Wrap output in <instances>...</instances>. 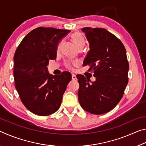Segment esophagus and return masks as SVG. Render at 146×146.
Instances as JSON below:
<instances>
[{"mask_svg":"<svg viewBox=\"0 0 146 146\" xmlns=\"http://www.w3.org/2000/svg\"><path fill=\"white\" fill-rule=\"evenodd\" d=\"M72 80H77V78H76V75H74V74H73V75H72Z\"/></svg>","mask_w":146,"mask_h":146,"instance_id":"1","label":"esophagus"}]
</instances>
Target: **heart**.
Returning a JSON list of instances; mask_svg holds the SVG:
<instances>
[{
    "label": "heart",
    "instance_id": "obj_1",
    "mask_svg": "<svg viewBox=\"0 0 146 146\" xmlns=\"http://www.w3.org/2000/svg\"><path fill=\"white\" fill-rule=\"evenodd\" d=\"M72 39L74 42L76 44L78 49H82L86 45V40L84 36L80 33H75L72 35ZM60 47V44L58 46V50H59ZM67 67L70 68L71 64L70 63L67 64Z\"/></svg>",
    "mask_w": 146,
    "mask_h": 146
}]
</instances>
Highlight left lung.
I'll return each instance as SVG.
<instances>
[{
	"label": "left lung",
	"mask_w": 146,
	"mask_h": 146,
	"mask_svg": "<svg viewBox=\"0 0 146 146\" xmlns=\"http://www.w3.org/2000/svg\"><path fill=\"white\" fill-rule=\"evenodd\" d=\"M90 44L83 66L90 65L96 78L76 75L79 103L86 111L102 115L112 110L122 98L128 83L129 64L125 47L114 35L104 28L81 29Z\"/></svg>",
	"instance_id": "8db88e82"
}]
</instances>
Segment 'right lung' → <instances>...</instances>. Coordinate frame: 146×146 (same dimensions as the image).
Returning a JSON list of instances; mask_svg holds the SVG:
<instances>
[{
	"label": "right lung",
	"instance_id": "1",
	"mask_svg": "<svg viewBox=\"0 0 146 146\" xmlns=\"http://www.w3.org/2000/svg\"><path fill=\"white\" fill-rule=\"evenodd\" d=\"M70 30L38 28L23 38L14 55L15 88L25 107L34 114L48 116L60 108L71 80L70 72L48 73L49 60L56 58L58 45Z\"/></svg>",
	"mask_w": 146,
	"mask_h": 146
}]
</instances>
